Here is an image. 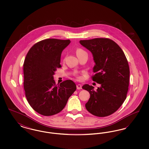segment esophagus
Returning <instances> with one entry per match:
<instances>
[{
	"label": "esophagus",
	"mask_w": 149,
	"mask_h": 149,
	"mask_svg": "<svg viewBox=\"0 0 149 149\" xmlns=\"http://www.w3.org/2000/svg\"><path fill=\"white\" fill-rule=\"evenodd\" d=\"M77 89H81V88H82V86L81 84H77Z\"/></svg>",
	"instance_id": "34e87169"
}]
</instances>
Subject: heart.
<instances>
[{"label":"heart","mask_w":149,"mask_h":149,"mask_svg":"<svg viewBox=\"0 0 149 149\" xmlns=\"http://www.w3.org/2000/svg\"><path fill=\"white\" fill-rule=\"evenodd\" d=\"M83 53H85V52L84 51L81 50V49H78V50H77V55H79L81 54H83ZM77 77L79 78L78 77Z\"/></svg>","instance_id":"b5f03b06"}]
</instances>
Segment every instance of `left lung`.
Here are the masks:
<instances>
[{"label":"left lung","instance_id":"1","mask_svg":"<svg viewBox=\"0 0 149 149\" xmlns=\"http://www.w3.org/2000/svg\"><path fill=\"white\" fill-rule=\"evenodd\" d=\"M80 43L92 53L95 64L92 79L101 85L95 91L92 85L82 86L90 93L85 108L95 116H109L118 110L127 97L130 68L126 57L120 47L108 38L80 40Z\"/></svg>","mask_w":149,"mask_h":149}]
</instances>
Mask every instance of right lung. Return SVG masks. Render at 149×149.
Here are the masks:
<instances>
[{"mask_svg":"<svg viewBox=\"0 0 149 149\" xmlns=\"http://www.w3.org/2000/svg\"><path fill=\"white\" fill-rule=\"evenodd\" d=\"M70 40L48 38L35 43L23 64L25 95L31 107L40 114L50 116L66 106L77 86L71 80L56 84L53 75L60 65L61 55Z\"/></svg>","mask_w":149,"mask_h":149,"instance_id":"right-lung-1","label":"right lung"}]
</instances>
